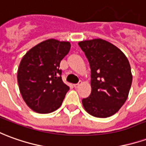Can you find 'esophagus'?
Here are the masks:
<instances>
[{
    "label": "esophagus",
    "mask_w": 146,
    "mask_h": 146,
    "mask_svg": "<svg viewBox=\"0 0 146 146\" xmlns=\"http://www.w3.org/2000/svg\"><path fill=\"white\" fill-rule=\"evenodd\" d=\"M80 84H81V81H80V82H79V83H78V84H74L73 86H74V88H77L80 86Z\"/></svg>",
    "instance_id": "obj_1"
}]
</instances>
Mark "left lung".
I'll use <instances>...</instances> for the list:
<instances>
[{
  "mask_svg": "<svg viewBox=\"0 0 146 146\" xmlns=\"http://www.w3.org/2000/svg\"><path fill=\"white\" fill-rule=\"evenodd\" d=\"M78 45L91 69L92 92L82 100L84 108L97 118L113 115L126 102L131 87L129 61L115 46L101 38L80 42Z\"/></svg>",
  "mask_w": 146,
  "mask_h": 146,
  "instance_id": "left-lung-1",
  "label": "left lung"
}]
</instances>
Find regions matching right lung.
I'll return each mask as SVG.
<instances>
[{
    "instance_id": "right-lung-1",
    "label": "right lung",
    "mask_w": 146,
    "mask_h": 146,
    "mask_svg": "<svg viewBox=\"0 0 146 146\" xmlns=\"http://www.w3.org/2000/svg\"><path fill=\"white\" fill-rule=\"evenodd\" d=\"M70 46L69 42L47 39L31 49L21 60L17 81L23 100L34 111L50 113L62 104L70 88L63 83L59 67Z\"/></svg>"
}]
</instances>
